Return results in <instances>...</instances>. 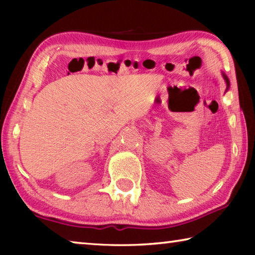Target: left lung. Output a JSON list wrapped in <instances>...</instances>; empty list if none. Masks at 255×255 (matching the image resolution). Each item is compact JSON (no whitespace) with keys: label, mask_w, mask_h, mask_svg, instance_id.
I'll list each match as a JSON object with an SVG mask.
<instances>
[{"label":"left lung","mask_w":255,"mask_h":255,"mask_svg":"<svg viewBox=\"0 0 255 255\" xmlns=\"http://www.w3.org/2000/svg\"><path fill=\"white\" fill-rule=\"evenodd\" d=\"M223 76H224V79H225V81H226V84H227V89L230 88V80H228V77L225 75V74H223Z\"/></svg>","instance_id":"1"}]
</instances>
